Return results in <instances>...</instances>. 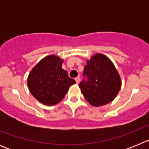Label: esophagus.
I'll return each mask as SVG.
<instances>
[{"instance_id":"esophagus-1","label":"esophagus","mask_w":149,"mask_h":149,"mask_svg":"<svg viewBox=\"0 0 149 149\" xmlns=\"http://www.w3.org/2000/svg\"><path fill=\"white\" fill-rule=\"evenodd\" d=\"M75 81H76V83H77V84H78L79 83H80V81H81V78H80V77H76V78H75Z\"/></svg>"}]
</instances>
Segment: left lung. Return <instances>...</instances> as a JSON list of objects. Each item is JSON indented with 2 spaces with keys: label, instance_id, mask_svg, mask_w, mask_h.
Masks as SVG:
<instances>
[{
  "label": "left lung",
  "instance_id": "left-lung-1",
  "mask_svg": "<svg viewBox=\"0 0 149 149\" xmlns=\"http://www.w3.org/2000/svg\"><path fill=\"white\" fill-rule=\"evenodd\" d=\"M84 74L88 81L79 84L84 98L92 106L101 107L114 100L122 86L119 72L109 57L97 53L89 60Z\"/></svg>",
  "mask_w": 149,
  "mask_h": 149
}]
</instances>
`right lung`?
<instances>
[{"instance_id":"obj_1","label":"right lung","mask_w":149,"mask_h":149,"mask_svg":"<svg viewBox=\"0 0 149 149\" xmlns=\"http://www.w3.org/2000/svg\"><path fill=\"white\" fill-rule=\"evenodd\" d=\"M63 61L56 55H48L29 73V90L40 103L47 106L56 105L65 97L69 87L76 83L62 68Z\"/></svg>"}]
</instances>
